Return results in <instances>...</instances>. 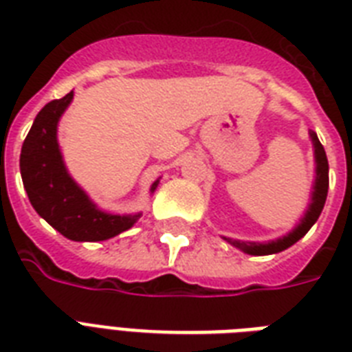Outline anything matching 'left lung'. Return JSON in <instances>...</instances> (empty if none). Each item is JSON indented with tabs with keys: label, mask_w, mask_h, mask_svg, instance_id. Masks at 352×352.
<instances>
[{
	"label": "left lung",
	"mask_w": 352,
	"mask_h": 352,
	"mask_svg": "<svg viewBox=\"0 0 352 352\" xmlns=\"http://www.w3.org/2000/svg\"><path fill=\"white\" fill-rule=\"evenodd\" d=\"M310 139H312V145H314V157H316V179L314 187H312V201H310L307 213L301 219L296 228H294L288 235L280 236L277 241L272 242H244V241H235V239H226L230 242L231 246L239 248L244 253H250V255H272V253H279L283 250H287L292 244L303 239L312 226L316 224V220L320 219L321 211H323V206H325L327 200V190H329V162H327V154L323 145L320 143V139L316 135V132L310 130Z\"/></svg>",
	"instance_id": "obj_1"
}]
</instances>
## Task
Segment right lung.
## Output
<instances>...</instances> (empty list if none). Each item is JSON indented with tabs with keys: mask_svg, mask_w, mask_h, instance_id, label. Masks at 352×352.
<instances>
[{
	"mask_svg": "<svg viewBox=\"0 0 352 352\" xmlns=\"http://www.w3.org/2000/svg\"><path fill=\"white\" fill-rule=\"evenodd\" d=\"M73 91L51 100L38 111L20 156L23 187L34 211L65 239L77 242L106 241L130 230L141 213L111 214L100 211L69 176L60 154L56 126ZM157 182L152 184L154 192Z\"/></svg>",
	"mask_w": 352,
	"mask_h": 352,
	"instance_id": "right-lung-1",
	"label": "right lung"
}]
</instances>
